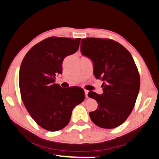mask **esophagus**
I'll list each match as a JSON object with an SVG mask.
<instances>
[{
	"mask_svg": "<svg viewBox=\"0 0 159 159\" xmlns=\"http://www.w3.org/2000/svg\"><path fill=\"white\" fill-rule=\"evenodd\" d=\"M88 92H89V91L88 90H85V97L86 98H88Z\"/></svg>",
	"mask_w": 159,
	"mask_h": 159,
	"instance_id": "1",
	"label": "esophagus"
}]
</instances>
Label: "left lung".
Returning a JSON list of instances; mask_svg holds the SVG:
<instances>
[{
	"label": "left lung",
	"mask_w": 159,
	"mask_h": 159,
	"mask_svg": "<svg viewBox=\"0 0 159 159\" xmlns=\"http://www.w3.org/2000/svg\"><path fill=\"white\" fill-rule=\"evenodd\" d=\"M80 52L93 62V73L103 83V93H88L98 102L90 112L92 121L102 128H116L131 114L138 98L140 78L129 51L111 39L87 38L80 41Z\"/></svg>",
	"instance_id": "left-lung-1"
}]
</instances>
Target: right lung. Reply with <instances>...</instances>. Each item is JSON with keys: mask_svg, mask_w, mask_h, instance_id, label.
<instances>
[{"mask_svg": "<svg viewBox=\"0 0 159 159\" xmlns=\"http://www.w3.org/2000/svg\"><path fill=\"white\" fill-rule=\"evenodd\" d=\"M80 40L48 38L32 47L21 64V99L32 118L47 130L66 126L72 110L85 98L82 88H64L55 83L56 75L62 73L64 59L79 50Z\"/></svg>", "mask_w": 159, "mask_h": 159, "instance_id": "1", "label": "right lung"}]
</instances>
